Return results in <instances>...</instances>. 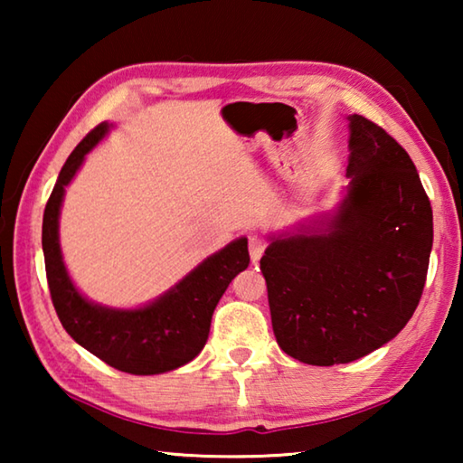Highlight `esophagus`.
Listing matches in <instances>:
<instances>
[{"mask_svg": "<svg viewBox=\"0 0 463 463\" xmlns=\"http://www.w3.org/2000/svg\"><path fill=\"white\" fill-rule=\"evenodd\" d=\"M265 247H268V242H265L263 239L260 237H250L249 239V253H250V261H260Z\"/></svg>", "mask_w": 463, "mask_h": 463, "instance_id": "esophagus-1", "label": "esophagus"}]
</instances>
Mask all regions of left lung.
I'll list each match as a JSON object with an SVG mask.
<instances>
[{"mask_svg": "<svg viewBox=\"0 0 463 463\" xmlns=\"http://www.w3.org/2000/svg\"><path fill=\"white\" fill-rule=\"evenodd\" d=\"M347 120L341 202L273 234L261 257L273 335L310 365L355 362L394 339L419 307L433 247V210L409 153L364 116Z\"/></svg>", "mask_w": 463, "mask_h": 463, "instance_id": "left-lung-1", "label": "left lung"}]
</instances>
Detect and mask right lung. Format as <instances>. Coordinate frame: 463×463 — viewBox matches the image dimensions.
<instances>
[{"label": "right lung", "mask_w": 463, "mask_h": 463, "mask_svg": "<svg viewBox=\"0 0 463 463\" xmlns=\"http://www.w3.org/2000/svg\"><path fill=\"white\" fill-rule=\"evenodd\" d=\"M101 122L62 165L44 208L43 250L51 298L65 331L83 349L116 370L155 375L177 370L200 354L208 341L218 300L249 265L247 239H234L203 260L165 294L138 308H112L91 302L69 278L59 242V216L65 187L83 165L85 155L108 135Z\"/></svg>", "instance_id": "right-lung-1"}]
</instances>
